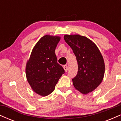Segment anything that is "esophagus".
<instances>
[{
    "label": "esophagus",
    "instance_id": "obj_1",
    "mask_svg": "<svg viewBox=\"0 0 121 121\" xmlns=\"http://www.w3.org/2000/svg\"><path fill=\"white\" fill-rule=\"evenodd\" d=\"M64 70H65V72H67L68 71V66L67 65H64Z\"/></svg>",
    "mask_w": 121,
    "mask_h": 121
}]
</instances>
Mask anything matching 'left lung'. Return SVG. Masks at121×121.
Masks as SVG:
<instances>
[{
    "instance_id": "obj_1",
    "label": "left lung",
    "mask_w": 121,
    "mask_h": 121,
    "mask_svg": "<svg viewBox=\"0 0 121 121\" xmlns=\"http://www.w3.org/2000/svg\"><path fill=\"white\" fill-rule=\"evenodd\" d=\"M65 42L70 47L78 63V72L72 79L73 86L86 94L101 84L105 73V62L97 45L86 37L80 35H65Z\"/></svg>"
}]
</instances>
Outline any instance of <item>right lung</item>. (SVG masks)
<instances>
[{
	"label": "right lung",
	"instance_id": "obj_1",
	"mask_svg": "<svg viewBox=\"0 0 121 121\" xmlns=\"http://www.w3.org/2000/svg\"><path fill=\"white\" fill-rule=\"evenodd\" d=\"M60 37L45 35L33 48L26 67V77L32 90L47 96L55 90L58 81L65 73L57 63L55 49Z\"/></svg>",
	"mask_w": 121,
	"mask_h": 121
}]
</instances>
